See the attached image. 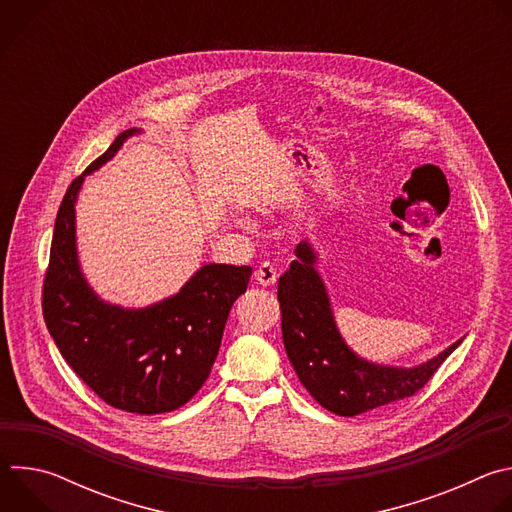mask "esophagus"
<instances>
[{"label":"esophagus","instance_id":"1","mask_svg":"<svg viewBox=\"0 0 512 512\" xmlns=\"http://www.w3.org/2000/svg\"><path fill=\"white\" fill-rule=\"evenodd\" d=\"M255 279H257V283H259V285H263V287H271V285L277 281V271H275V267H273V265L263 263V265H259V269L255 271Z\"/></svg>","mask_w":512,"mask_h":512}]
</instances>
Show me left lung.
<instances>
[{
  "label": "left lung",
  "instance_id": "8db88e82",
  "mask_svg": "<svg viewBox=\"0 0 512 512\" xmlns=\"http://www.w3.org/2000/svg\"><path fill=\"white\" fill-rule=\"evenodd\" d=\"M279 277L277 300L287 358L308 393L328 411L354 417L417 393L464 336L415 367H393L362 358L342 338L328 287L318 269L320 253L306 239Z\"/></svg>",
  "mask_w": 512,
  "mask_h": 512
}]
</instances>
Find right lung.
Listing matches in <instances>:
<instances>
[{
  "label": "right lung",
  "instance_id": "right-lung-1",
  "mask_svg": "<svg viewBox=\"0 0 512 512\" xmlns=\"http://www.w3.org/2000/svg\"><path fill=\"white\" fill-rule=\"evenodd\" d=\"M127 129L66 190L56 214L42 312L62 358L115 409L158 415L188 403L210 375L249 265L204 263L176 294L143 308L103 300L83 273L77 200L87 176L139 135Z\"/></svg>",
  "mask_w": 512,
  "mask_h": 512
}]
</instances>
